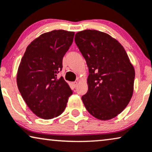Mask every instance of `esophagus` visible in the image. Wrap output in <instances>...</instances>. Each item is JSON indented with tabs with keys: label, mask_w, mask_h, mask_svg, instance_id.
<instances>
[{
	"label": "esophagus",
	"mask_w": 152,
	"mask_h": 152,
	"mask_svg": "<svg viewBox=\"0 0 152 152\" xmlns=\"http://www.w3.org/2000/svg\"><path fill=\"white\" fill-rule=\"evenodd\" d=\"M77 84H78L77 82H72V86H73L74 88H76L77 86Z\"/></svg>",
	"instance_id": "obj_1"
}]
</instances>
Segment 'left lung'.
Listing matches in <instances>:
<instances>
[{
	"mask_svg": "<svg viewBox=\"0 0 152 152\" xmlns=\"http://www.w3.org/2000/svg\"><path fill=\"white\" fill-rule=\"evenodd\" d=\"M75 41L88 68V91L82 96L86 109L100 120L121 113L133 93L135 70L123 46L96 30L77 33Z\"/></svg>",
	"mask_w": 152,
	"mask_h": 152,
	"instance_id": "obj_1",
	"label": "left lung"
}]
</instances>
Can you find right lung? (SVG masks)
<instances>
[{
	"instance_id": "add662e5",
	"label": "right lung",
	"mask_w": 152,
	"mask_h": 152,
	"mask_svg": "<svg viewBox=\"0 0 152 152\" xmlns=\"http://www.w3.org/2000/svg\"><path fill=\"white\" fill-rule=\"evenodd\" d=\"M75 33L54 30L43 33L27 47L18 68L17 83L23 99L35 115L50 119L61 115L72 91L61 71L63 58Z\"/></svg>"
}]
</instances>
